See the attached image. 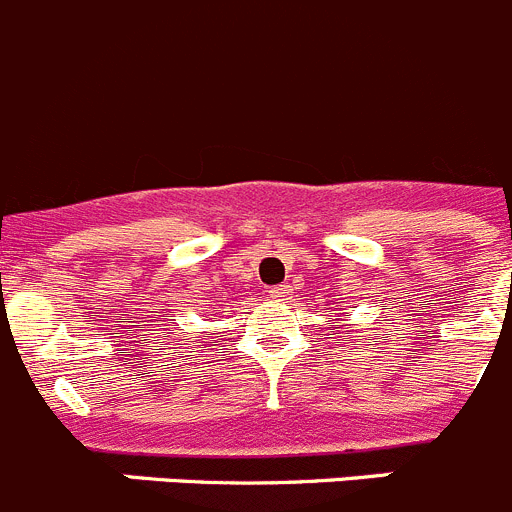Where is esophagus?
Masks as SVG:
<instances>
[{"mask_svg":"<svg viewBox=\"0 0 512 512\" xmlns=\"http://www.w3.org/2000/svg\"><path fill=\"white\" fill-rule=\"evenodd\" d=\"M271 299H284V297H287V287H274V289H271Z\"/></svg>","mask_w":512,"mask_h":512,"instance_id":"34e87169","label":"esophagus"}]
</instances>
